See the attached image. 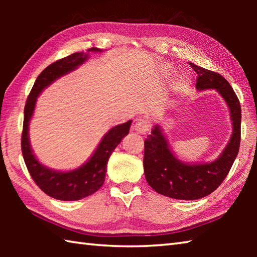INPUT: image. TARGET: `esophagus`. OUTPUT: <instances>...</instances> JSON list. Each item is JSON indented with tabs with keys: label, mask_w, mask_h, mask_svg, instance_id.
I'll use <instances>...</instances> for the list:
<instances>
[{
	"label": "esophagus",
	"mask_w": 257,
	"mask_h": 257,
	"mask_svg": "<svg viewBox=\"0 0 257 257\" xmlns=\"http://www.w3.org/2000/svg\"><path fill=\"white\" fill-rule=\"evenodd\" d=\"M150 128H151L150 122L145 119H138L134 124L135 132H137L138 134H142V135H146L149 133Z\"/></svg>",
	"instance_id": "obj_1"
}]
</instances>
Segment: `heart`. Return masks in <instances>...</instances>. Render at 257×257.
Returning <instances> with one entry per match:
<instances>
[{
    "instance_id": "1",
    "label": "heart",
    "mask_w": 257,
    "mask_h": 257,
    "mask_svg": "<svg viewBox=\"0 0 257 257\" xmlns=\"http://www.w3.org/2000/svg\"><path fill=\"white\" fill-rule=\"evenodd\" d=\"M186 85H187L186 78H181L180 81H179V84H178V86H179V87H185Z\"/></svg>"
}]
</instances>
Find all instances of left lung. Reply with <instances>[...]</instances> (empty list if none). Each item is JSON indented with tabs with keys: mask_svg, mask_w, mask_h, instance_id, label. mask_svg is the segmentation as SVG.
<instances>
[{
	"mask_svg": "<svg viewBox=\"0 0 257 257\" xmlns=\"http://www.w3.org/2000/svg\"><path fill=\"white\" fill-rule=\"evenodd\" d=\"M197 73L198 90L215 89L230 110L232 135L221 155L210 163H185L178 160L159 124L145 139L144 172L149 185L164 196L193 201L205 197L219 187L231 169L240 146L241 107L236 93L224 78L189 62Z\"/></svg>",
	"mask_w": 257,
	"mask_h": 257,
	"instance_id": "obj_1",
	"label": "left lung"
}]
</instances>
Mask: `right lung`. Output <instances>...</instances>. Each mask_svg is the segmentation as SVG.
Returning <instances> with one entry per match:
<instances>
[{
  "label": "right lung",
  "instance_id": "obj_1",
  "mask_svg": "<svg viewBox=\"0 0 257 257\" xmlns=\"http://www.w3.org/2000/svg\"><path fill=\"white\" fill-rule=\"evenodd\" d=\"M88 52H102V50L92 47L84 52H77L66 58L60 59L56 62L50 64L41 72L28 95L25 105L24 128L21 135V151L30 176L40 188L46 195L59 201H78L94 194L101 188L105 180L106 164L108 158L120 144L124 136H127L132 124V120L122 124H118L111 128L104 135L94 154L80 168L71 171H55L46 168L45 165L38 162L34 155L32 146L29 143V121L34 114L35 105L38 95L42 90L51 85L58 78L67 75L70 71L85 62L89 58Z\"/></svg>",
  "mask_w": 257,
  "mask_h": 257
}]
</instances>
